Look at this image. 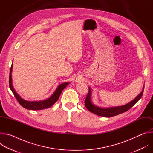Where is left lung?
I'll return each mask as SVG.
<instances>
[{
    "instance_id": "8db88e82",
    "label": "left lung",
    "mask_w": 153,
    "mask_h": 153,
    "mask_svg": "<svg viewBox=\"0 0 153 153\" xmlns=\"http://www.w3.org/2000/svg\"><path fill=\"white\" fill-rule=\"evenodd\" d=\"M144 90V86H143V89L141 93L132 101L130 102L119 106H113V107H108V108H102L94 105L91 100V94H92V90L89 87V92L86 96L85 101V105L87 110L90 111V112L105 117H113L121 113H123L133 107L141 98Z\"/></svg>"
}]
</instances>
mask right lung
I'll list each match as a JSON object with an SVG mask.
<instances>
[{
	"label": "right lung",
	"instance_id": "right-lung-1",
	"mask_svg": "<svg viewBox=\"0 0 153 153\" xmlns=\"http://www.w3.org/2000/svg\"><path fill=\"white\" fill-rule=\"evenodd\" d=\"M12 70H13V63L11 65V67L10 73V77H9V85L10 88L13 93L14 94L15 97L17 100L18 102L20 105L22 106L24 108L30 110H41L43 109H47L51 106H53L59 99V97L62 93V91L66 88L69 82H64L63 83L60 84L54 93L48 99L40 101H28L27 100L22 98L18 93L15 91L12 83Z\"/></svg>",
	"mask_w": 153,
	"mask_h": 153
}]
</instances>
